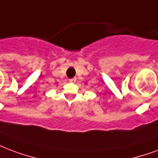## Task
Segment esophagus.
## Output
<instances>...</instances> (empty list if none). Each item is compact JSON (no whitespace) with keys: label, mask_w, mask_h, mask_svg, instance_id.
I'll list each match as a JSON object with an SVG mask.
<instances>
[{"label":"esophagus","mask_w":158,"mask_h":158,"mask_svg":"<svg viewBox=\"0 0 158 158\" xmlns=\"http://www.w3.org/2000/svg\"><path fill=\"white\" fill-rule=\"evenodd\" d=\"M77 80L76 78H73V79H69V82H71V83H75Z\"/></svg>","instance_id":"34e87169"}]
</instances>
